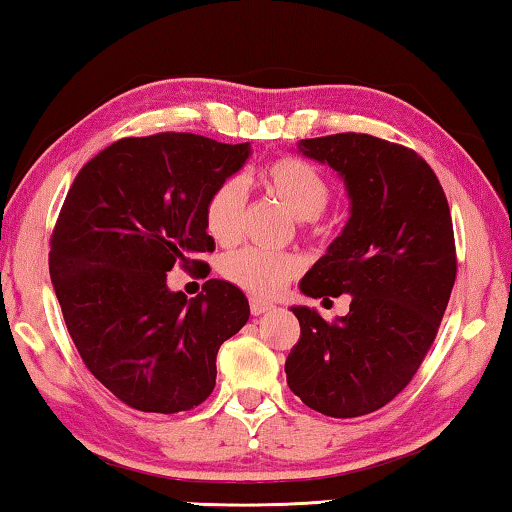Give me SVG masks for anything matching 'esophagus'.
<instances>
[{
  "mask_svg": "<svg viewBox=\"0 0 512 512\" xmlns=\"http://www.w3.org/2000/svg\"><path fill=\"white\" fill-rule=\"evenodd\" d=\"M271 309H273L271 302H266L262 298H250V314H253V316H262Z\"/></svg>",
  "mask_w": 512,
  "mask_h": 512,
  "instance_id": "esophagus-1",
  "label": "esophagus"
}]
</instances>
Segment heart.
I'll return each instance as SVG.
<instances>
[{
    "mask_svg": "<svg viewBox=\"0 0 512 512\" xmlns=\"http://www.w3.org/2000/svg\"><path fill=\"white\" fill-rule=\"evenodd\" d=\"M264 192L280 201L302 221H314L332 201V187L320 171L296 155H282L268 162L259 173ZM246 210V187L241 178H225L207 196L203 207L205 230L216 244L230 246L241 235ZM300 259L289 253H264L257 248H241L221 259L225 280L248 293L273 298L300 273Z\"/></svg>",
    "mask_w": 512,
    "mask_h": 512,
    "instance_id": "1",
    "label": "heart"
}]
</instances>
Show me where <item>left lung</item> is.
<instances>
[{
  "label": "left lung",
  "mask_w": 512,
  "mask_h": 512,
  "mask_svg": "<svg viewBox=\"0 0 512 512\" xmlns=\"http://www.w3.org/2000/svg\"><path fill=\"white\" fill-rule=\"evenodd\" d=\"M300 151L339 171L352 201L341 237L300 289L352 302L332 323L293 307L300 339L284 372L309 409L359 418L400 395L431 350L456 280L452 214L436 173L409 146L336 133L302 140Z\"/></svg>",
  "instance_id": "left-lung-1"
}]
</instances>
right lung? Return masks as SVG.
Here are the masks:
<instances>
[{
    "mask_svg": "<svg viewBox=\"0 0 512 512\" xmlns=\"http://www.w3.org/2000/svg\"><path fill=\"white\" fill-rule=\"evenodd\" d=\"M246 144L194 133L124 137L83 164L51 235L49 273L81 359L131 409L178 413L205 402L216 352L246 325L235 284L207 280L187 300L173 266L210 275L203 207L244 167Z\"/></svg>",
    "mask_w": 512,
    "mask_h": 512,
    "instance_id": "1",
    "label": "right lung"
}]
</instances>
